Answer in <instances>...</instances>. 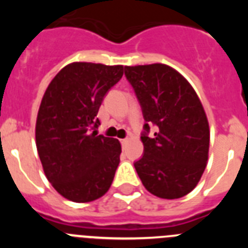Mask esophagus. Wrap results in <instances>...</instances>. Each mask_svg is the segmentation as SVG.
Returning <instances> with one entry per match:
<instances>
[{
    "label": "esophagus",
    "mask_w": 248,
    "mask_h": 248,
    "mask_svg": "<svg viewBox=\"0 0 248 248\" xmlns=\"http://www.w3.org/2000/svg\"><path fill=\"white\" fill-rule=\"evenodd\" d=\"M120 143H122L123 146H125L126 143H128V139H122L120 140Z\"/></svg>",
    "instance_id": "34e87169"
}]
</instances>
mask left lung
<instances>
[{
  "mask_svg": "<svg viewBox=\"0 0 248 248\" xmlns=\"http://www.w3.org/2000/svg\"><path fill=\"white\" fill-rule=\"evenodd\" d=\"M145 120L143 156L134 163L145 189L161 199H179L198 185L209 157L210 130L198 94L169 65L124 68ZM157 128L148 134L150 125Z\"/></svg>",
  "mask_w": 248,
  "mask_h": 248,
  "instance_id": "obj_1",
  "label": "left lung"
}]
</instances>
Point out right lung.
I'll use <instances>...</instances> for the list:
<instances>
[{"mask_svg": "<svg viewBox=\"0 0 248 248\" xmlns=\"http://www.w3.org/2000/svg\"><path fill=\"white\" fill-rule=\"evenodd\" d=\"M123 65L76 62L49 83L36 123V144L48 181L63 198L89 202L108 191L120 161L119 140L97 135L103 99Z\"/></svg>", "mask_w": 248, "mask_h": 248, "instance_id": "add662e5", "label": "right lung"}]
</instances>
